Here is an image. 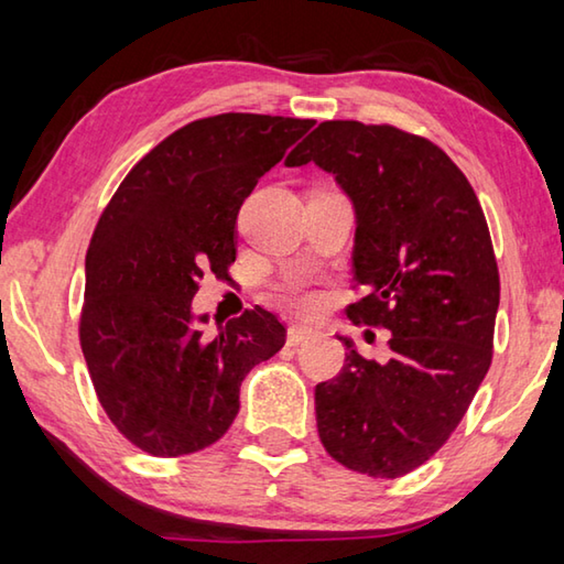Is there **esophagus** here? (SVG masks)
Segmentation results:
<instances>
[{
    "instance_id": "obj_1",
    "label": "esophagus",
    "mask_w": 564,
    "mask_h": 564,
    "mask_svg": "<svg viewBox=\"0 0 564 564\" xmlns=\"http://www.w3.org/2000/svg\"><path fill=\"white\" fill-rule=\"evenodd\" d=\"M316 336V330L308 328V326H291L289 328V346H301V343H305L308 338Z\"/></svg>"
}]
</instances>
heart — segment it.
Listing matches in <instances>:
<instances>
[{
    "mask_svg": "<svg viewBox=\"0 0 564 564\" xmlns=\"http://www.w3.org/2000/svg\"><path fill=\"white\" fill-rule=\"evenodd\" d=\"M289 299H291V303L299 305V308H311V305H313V295L305 293V291H299V289H293L289 293Z\"/></svg>",
    "mask_w": 564,
    "mask_h": 564,
    "instance_id": "heart-1",
    "label": "heart"
}]
</instances>
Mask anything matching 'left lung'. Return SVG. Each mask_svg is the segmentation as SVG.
Segmentation results:
<instances>
[{
  "label": "left lung",
  "instance_id": "left-lung-1",
  "mask_svg": "<svg viewBox=\"0 0 564 564\" xmlns=\"http://www.w3.org/2000/svg\"><path fill=\"white\" fill-rule=\"evenodd\" d=\"M328 171L356 212L348 318L393 333L388 362L352 340L316 386L333 460L370 477L405 475L441 451L492 360L500 275L470 181L433 141L395 127L323 121L285 164Z\"/></svg>",
  "mask_w": 564,
  "mask_h": 564
}]
</instances>
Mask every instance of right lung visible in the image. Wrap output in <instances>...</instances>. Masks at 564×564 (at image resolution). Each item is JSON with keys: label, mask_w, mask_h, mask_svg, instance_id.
I'll use <instances>...</instances> for the list:
<instances>
[{"label": "right lung", "mask_w": 564, "mask_h": 564, "mask_svg": "<svg viewBox=\"0 0 564 564\" xmlns=\"http://www.w3.org/2000/svg\"><path fill=\"white\" fill-rule=\"evenodd\" d=\"M313 119L218 113L186 123L139 161L104 208L87 251L79 340L101 408L156 457L214 445L238 413L248 370L283 348L261 305L204 330L191 301L206 271L236 261L238 208Z\"/></svg>", "instance_id": "right-lung-1"}]
</instances>
